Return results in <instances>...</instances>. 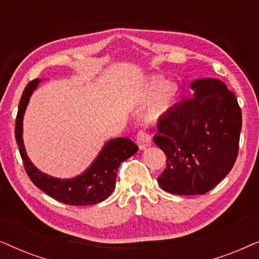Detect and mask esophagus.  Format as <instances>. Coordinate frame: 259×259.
I'll return each instance as SVG.
<instances>
[{"mask_svg":"<svg viewBox=\"0 0 259 259\" xmlns=\"http://www.w3.org/2000/svg\"><path fill=\"white\" fill-rule=\"evenodd\" d=\"M137 144H138V146H139L140 150H145V148L151 146L152 140H151L150 134H148L147 132H145V131H140L137 136Z\"/></svg>","mask_w":259,"mask_h":259,"instance_id":"1","label":"esophagus"}]
</instances>
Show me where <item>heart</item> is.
I'll return each mask as SVG.
<instances>
[{"label":"heart","mask_w":259,"mask_h":259,"mask_svg":"<svg viewBox=\"0 0 259 259\" xmlns=\"http://www.w3.org/2000/svg\"><path fill=\"white\" fill-rule=\"evenodd\" d=\"M179 86L162 76H151L141 83L138 95L141 100H151L145 115L148 119H159L176 104Z\"/></svg>","instance_id":"obj_1"}]
</instances>
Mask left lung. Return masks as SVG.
I'll use <instances>...</instances> for the list:
<instances>
[{"label": "left lung", "instance_id": "obj_1", "mask_svg": "<svg viewBox=\"0 0 259 259\" xmlns=\"http://www.w3.org/2000/svg\"><path fill=\"white\" fill-rule=\"evenodd\" d=\"M193 98L159 119L153 140L167 157L158 177L166 192L204 194L231 171L239 147L242 112L232 92L218 79L191 82Z\"/></svg>", "mask_w": 259, "mask_h": 259}]
</instances>
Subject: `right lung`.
Masks as SVG:
<instances>
[{"mask_svg": "<svg viewBox=\"0 0 259 259\" xmlns=\"http://www.w3.org/2000/svg\"><path fill=\"white\" fill-rule=\"evenodd\" d=\"M44 80L35 79L24 88L16 116L15 138L27 175L38 189L67 205H93L105 200L115 189L118 167L139 147L128 138L106 141L92 164L73 178H56L42 172L30 161L23 143V118L30 97Z\"/></svg>", "mask_w": 259, "mask_h": 259, "instance_id": "1", "label": "right lung"}]
</instances>
